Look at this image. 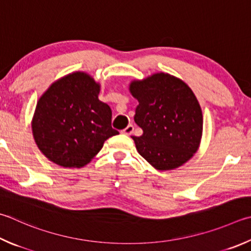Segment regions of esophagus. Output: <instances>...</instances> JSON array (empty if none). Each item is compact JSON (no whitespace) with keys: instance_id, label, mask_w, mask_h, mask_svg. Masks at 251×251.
<instances>
[{"instance_id":"obj_1","label":"esophagus","mask_w":251,"mask_h":251,"mask_svg":"<svg viewBox=\"0 0 251 251\" xmlns=\"http://www.w3.org/2000/svg\"><path fill=\"white\" fill-rule=\"evenodd\" d=\"M133 131H134V126L131 125V124H129L128 126L126 127L125 129H123V134H125V135H131V134H133Z\"/></svg>"}]
</instances>
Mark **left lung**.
Masks as SVG:
<instances>
[{
  "instance_id": "obj_1",
  "label": "left lung",
  "mask_w": 251,
  "mask_h": 251,
  "mask_svg": "<svg viewBox=\"0 0 251 251\" xmlns=\"http://www.w3.org/2000/svg\"><path fill=\"white\" fill-rule=\"evenodd\" d=\"M129 90L139 102L134 120L144 133L133 139L140 156L158 170L183 165L198 150L203 129L192 90L168 74L131 82Z\"/></svg>"
}]
</instances>
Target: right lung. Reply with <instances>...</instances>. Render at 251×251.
<instances>
[{
	"label": "right lung",
	"mask_w": 251,
	"mask_h": 251,
	"mask_svg": "<svg viewBox=\"0 0 251 251\" xmlns=\"http://www.w3.org/2000/svg\"><path fill=\"white\" fill-rule=\"evenodd\" d=\"M100 85L83 72L57 81L36 106L33 134L50 161L80 168L91 161L104 141L117 135L112 110L99 100Z\"/></svg>",
	"instance_id": "1"
}]
</instances>
